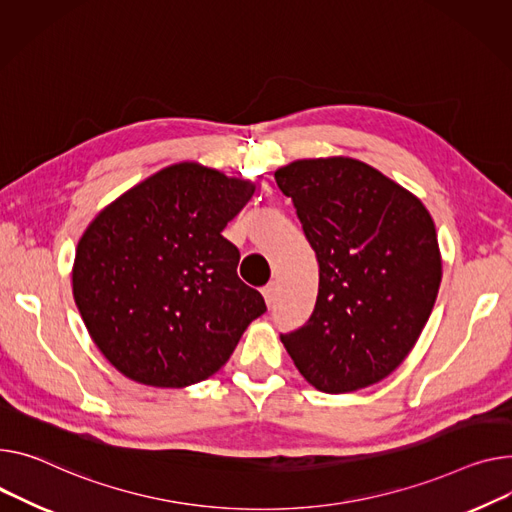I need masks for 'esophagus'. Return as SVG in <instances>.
Masks as SVG:
<instances>
[{
	"mask_svg": "<svg viewBox=\"0 0 512 512\" xmlns=\"http://www.w3.org/2000/svg\"><path fill=\"white\" fill-rule=\"evenodd\" d=\"M263 298H265V302H267V306H271L276 302V294H278V284L276 282H271V284H267L263 290Z\"/></svg>",
	"mask_w": 512,
	"mask_h": 512,
	"instance_id": "esophagus-1",
	"label": "esophagus"
}]
</instances>
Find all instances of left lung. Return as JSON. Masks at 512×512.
I'll list each match as a JSON object with an SVG mask.
<instances>
[{
  "label": "left lung",
  "instance_id": "left-lung-1",
  "mask_svg": "<svg viewBox=\"0 0 512 512\" xmlns=\"http://www.w3.org/2000/svg\"><path fill=\"white\" fill-rule=\"evenodd\" d=\"M319 261L315 311L282 333L298 372L323 393L383 381L412 352L442 278L424 203L377 168L333 156L276 170Z\"/></svg>",
  "mask_w": 512,
  "mask_h": 512
}]
</instances>
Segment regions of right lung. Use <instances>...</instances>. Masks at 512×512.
<instances>
[{
    "label": "right lung",
    "instance_id": "1",
    "mask_svg": "<svg viewBox=\"0 0 512 512\" xmlns=\"http://www.w3.org/2000/svg\"><path fill=\"white\" fill-rule=\"evenodd\" d=\"M253 193L251 181L181 162L90 222L76 249L74 298L96 348L127 379L170 389L206 381L267 311L222 236Z\"/></svg>",
    "mask_w": 512,
    "mask_h": 512
}]
</instances>
